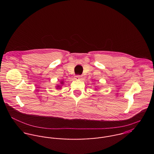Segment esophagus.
I'll use <instances>...</instances> for the list:
<instances>
[{
    "mask_svg": "<svg viewBox=\"0 0 154 154\" xmlns=\"http://www.w3.org/2000/svg\"><path fill=\"white\" fill-rule=\"evenodd\" d=\"M81 77H82L81 75H77L75 76L74 79H75V80H79L80 79H81Z\"/></svg>",
    "mask_w": 154,
    "mask_h": 154,
    "instance_id": "34e87169",
    "label": "esophagus"
}]
</instances>
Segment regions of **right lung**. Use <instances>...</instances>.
<instances>
[{
    "instance_id": "right-lung-1",
    "label": "right lung",
    "mask_w": 154,
    "mask_h": 154,
    "mask_svg": "<svg viewBox=\"0 0 154 154\" xmlns=\"http://www.w3.org/2000/svg\"><path fill=\"white\" fill-rule=\"evenodd\" d=\"M61 83H63V82H61ZM58 87H59V86H58Z\"/></svg>"
}]
</instances>
